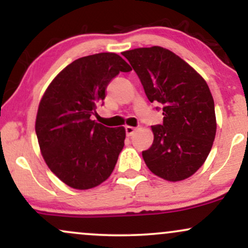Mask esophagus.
<instances>
[{"instance_id":"34e87169","label":"esophagus","mask_w":248,"mask_h":248,"mask_svg":"<svg viewBox=\"0 0 248 248\" xmlns=\"http://www.w3.org/2000/svg\"><path fill=\"white\" fill-rule=\"evenodd\" d=\"M124 130H126V135H127V136H132L133 134H134V132H135V130H136V128L130 127V126H127L126 128H124Z\"/></svg>"}]
</instances>
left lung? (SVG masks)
Masks as SVG:
<instances>
[{
  "label": "left lung",
  "mask_w": 248,
  "mask_h": 248,
  "mask_svg": "<svg viewBox=\"0 0 248 248\" xmlns=\"http://www.w3.org/2000/svg\"><path fill=\"white\" fill-rule=\"evenodd\" d=\"M122 56L138 75L148 100L161 104L163 110V124L152 127V147L142 152L147 167L167 181L190 177L205 162L217 129L206 81L164 47H140Z\"/></svg>",
  "instance_id": "obj_1"
}]
</instances>
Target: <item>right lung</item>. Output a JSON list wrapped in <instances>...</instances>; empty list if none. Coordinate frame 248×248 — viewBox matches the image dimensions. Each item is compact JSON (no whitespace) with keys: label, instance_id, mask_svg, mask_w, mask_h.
I'll list each match as a JSON object with an SVG mask.
<instances>
[{"label":"right lung","instance_id":"1","mask_svg":"<svg viewBox=\"0 0 248 248\" xmlns=\"http://www.w3.org/2000/svg\"><path fill=\"white\" fill-rule=\"evenodd\" d=\"M129 71L116 53H96L67 65L45 91L37 112V139L47 167L66 186L91 189L114 170L126 130L106 127L91 116L110 80Z\"/></svg>","mask_w":248,"mask_h":248}]
</instances>
